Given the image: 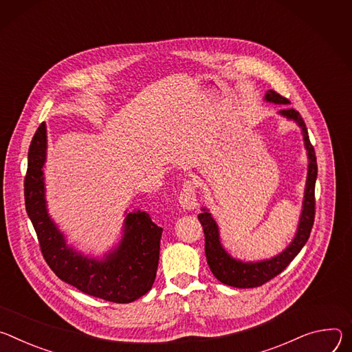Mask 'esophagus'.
<instances>
[{"instance_id": "obj_1", "label": "esophagus", "mask_w": 352, "mask_h": 352, "mask_svg": "<svg viewBox=\"0 0 352 352\" xmlns=\"http://www.w3.org/2000/svg\"><path fill=\"white\" fill-rule=\"evenodd\" d=\"M179 203L184 210H194L199 206L197 190L192 180H186L179 194Z\"/></svg>"}]
</instances>
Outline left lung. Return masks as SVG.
<instances>
[{
  "label": "left lung",
  "mask_w": 352,
  "mask_h": 352,
  "mask_svg": "<svg viewBox=\"0 0 352 352\" xmlns=\"http://www.w3.org/2000/svg\"><path fill=\"white\" fill-rule=\"evenodd\" d=\"M265 100L272 103L287 104L289 100L276 91H268L265 94ZM280 113L291 120H295L300 127L303 133L305 146L307 149L309 156V169H307V180H306V188H305V200H303V210L299 221V228L295 239L292 243L277 257L267 260V261H258V263H242L239 260L232 258L221 246L219 235H218V226L215 221L212 219L211 214L206 210L204 212L199 215V219L204 229L206 236V256L207 263L215 276L217 280H219L222 284L235 287V288H254L260 287L274 277H277L280 272H283L288 264L295 258V256L302 250L305 243L309 239L310 230L314 228L315 222V208H316V199H315V184L318 177V162H316V153L315 148L311 145L307 134L306 124L299 114L298 110L285 107L280 110Z\"/></svg>",
  "instance_id": "left-lung-1"
}]
</instances>
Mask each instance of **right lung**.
Listing matches in <instances>:
<instances>
[{"instance_id":"1","label":"right lung","mask_w":352,"mask_h":352,"mask_svg":"<svg viewBox=\"0 0 352 352\" xmlns=\"http://www.w3.org/2000/svg\"><path fill=\"white\" fill-rule=\"evenodd\" d=\"M46 138V126L42 123L29 146L23 182L26 212L46 263L60 280L109 302L129 303L145 295L156 277L162 228L152 222L146 212H131L126 219L120 246L104 260L96 261L69 249L46 211L43 183Z\"/></svg>"}]
</instances>
